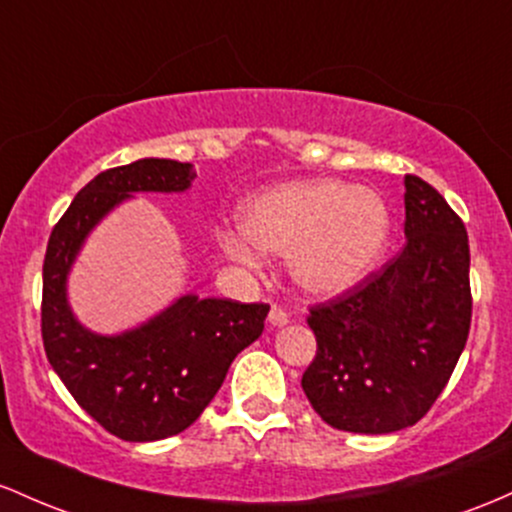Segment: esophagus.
I'll return each instance as SVG.
<instances>
[{"label": "esophagus", "mask_w": 512, "mask_h": 512, "mask_svg": "<svg viewBox=\"0 0 512 512\" xmlns=\"http://www.w3.org/2000/svg\"><path fill=\"white\" fill-rule=\"evenodd\" d=\"M268 324L275 326V329H280V326H287V324H290V314H287L283 307H273L271 312H268Z\"/></svg>", "instance_id": "esophagus-1"}]
</instances>
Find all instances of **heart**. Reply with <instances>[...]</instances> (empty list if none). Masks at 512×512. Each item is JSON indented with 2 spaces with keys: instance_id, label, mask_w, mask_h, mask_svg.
Wrapping results in <instances>:
<instances>
[{
  "instance_id": "obj_1",
  "label": "heart",
  "mask_w": 512,
  "mask_h": 512,
  "mask_svg": "<svg viewBox=\"0 0 512 512\" xmlns=\"http://www.w3.org/2000/svg\"><path fill=\"white\" fill-rule=\"evenodd\" d=\"M239 234H222L229 256L256 266V251L287 254L292 283L312 297L358 287L382 261L392 215L377 191L336 179L290 181L249 195Z\"/></svg>"
}]
</instances>
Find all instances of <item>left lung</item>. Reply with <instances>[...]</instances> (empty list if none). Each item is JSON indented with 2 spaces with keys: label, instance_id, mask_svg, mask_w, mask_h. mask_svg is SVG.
<instances>
[{
  "label": "left lung",
  "instance_id": "1",
  "mask_svg": "<svg viewBox=\"0 0 512 512\" xmlns=\"http://www.w3.org/2000/svg\"><path fill=\"white\" fill-rule=\"evenodd\" d=\"M406 244L380 271L309 309L317 355L302 389L331 428L384 435L435 404L472 324L464 222L430 183L404 179Z\"/></svg>",
  "mask_w": 512,
  "mask_h": 512
}]
</instances>
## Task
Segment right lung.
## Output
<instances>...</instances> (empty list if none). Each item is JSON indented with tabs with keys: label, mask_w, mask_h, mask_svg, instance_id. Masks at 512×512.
Wrapping results in <instances>:
<instances>
[{
	"label": "right lung",
	"mask_w": 512,
	"mask_h": 512,
	"mask_svg": "<svg viewBox=\"0 0 512 512\" xmlns=\"http://www.w3.org/2000/svg\"><path fill=\"white\" fill-rule=\"evenodd\" d=\"M193 179V164L154 157L101 171L60 217L45 251V355L74 401L120 440H164L193 426L232 360L261 336L271 309L181 295L145 324L113 336L74 317L67 278L94 227L135 193H183Z\"/></svg>",
	"instance_id": "obj_1"
}]
</instances>
